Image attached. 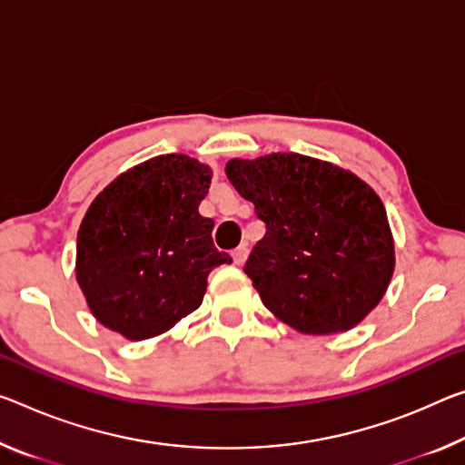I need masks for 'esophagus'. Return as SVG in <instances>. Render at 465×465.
Listing matches in <instances>:
<instances>
[{
    "label": "esophagus",
    "instance_id": "esophagus-1",
    "mask_svg": "<svg viewBox=\"0 0 465 465\" xmlns=\"http://www.w3.org/2000/svg\"><path fill=\"white\" fill-rule=\"evenodd\" d=\"M233 262L235 264H244L246 259H248V244H240L238 248L233 250Z\"/></svg>",
    "mask_w": 465,
    "mask_h": 465
}]
</instances>
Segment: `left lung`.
<instances>
[{
	"instance_id": "obj_1",
	"label": "left lung",
	"mask_w": 465,
	"mask_h": 465,
	"mask_svg": "<svg viewBox=\"0 0 465 465\" xmlns=\"http://www.w3.org/2000/svg\"><path fill=\"white\" fill-rule=\"evenodd\" d=\"M225 173L267 225L244 264L262 304L306 335L356 327L385 296L395 267L377 193L298 153L232 159Z\"/></svg>"
}]
</instances>
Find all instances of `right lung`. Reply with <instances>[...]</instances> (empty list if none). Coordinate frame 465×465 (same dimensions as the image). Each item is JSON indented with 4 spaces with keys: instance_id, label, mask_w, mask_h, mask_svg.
Listing matches in <instances>:
<instances>
[{
    "instance_id": "obj_1",
    "label": "right lung",
    "mask_w": 465,
    "mask_h": 465,
    "mask_svg": "<svg viewBox=\"0 0 465 465\" xmlns=\"http://www.w3.org/2000/svg\"><path fill=\"white\" fill-rule=\"evenodd\" d=\"M211 178L188 154H161L117 175L88 206L76 279L101 325L143 341L201 306L209 272L232 262L213 244V219L198 213Z\"/></svg>"
}]
</instances>
